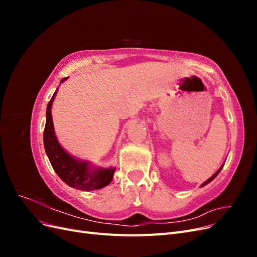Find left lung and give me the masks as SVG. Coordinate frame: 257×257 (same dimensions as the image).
<instances>
[{
    "mask_svg": "<svg viewBox=\"0 0 257 257\" xmlns=\"http://www.w3.org/2000/svg\"><path fill=\"white\" fill-rule=\"evenodd\" d=\"M223 166H224V165H222V166H221V167H220V168H219V170H217V172H216V173H215V174H214V175H213V176H212V177H210V178H209V179H208V180H207V181H205V182H204V183H203V184H201V186H205V185H206V184H208V183H209V182H211V181H212V180H213V179H214V178H215V177H216V176H217V175H219V173H220V172H221V169H222V168H223Z\"/></svg>",
    "mask_w": 257,
    "mask_h": 257,
    "instance_id": "obj_1",
    "label": "left lung"
}]
</instances>
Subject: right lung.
I'll list each match as a JSON object with an SVG mask.
<instances>
[{"label":"right lung","mask_w":257,"mask_h":257,"mask_svg":"<svg viewBox=\"0 0 257 257\" xmlns=\"http://www.w3.org/2000/svg\"><path fill=\"white\" fill-rule=\"evenodd\" d=\"M68 77L63 78L64 82ZM57 91L48 103L46 110V125L44 130V147L54 172L67 185L81 191L99 190L112 181L114 168H93L89 162L78 161L62 148L53 128L51 106Z\"/></svg>","instance_id":"1"}]
</instances>
